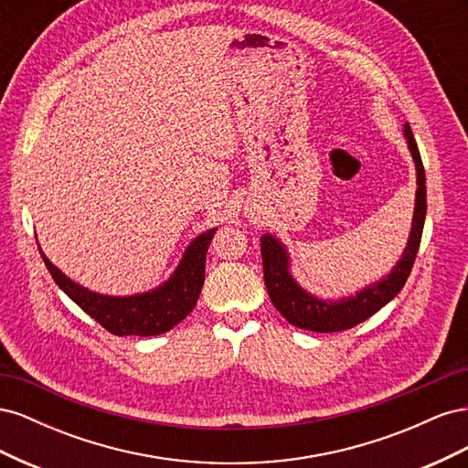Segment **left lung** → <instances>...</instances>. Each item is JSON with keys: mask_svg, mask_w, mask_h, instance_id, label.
Returning <instances> with one entry per match:
<instances>
[{"mask_svg": "<svg viewBox=\"0 0 468 468\" xmlns=\"http://www.w3.org/2000/svg\"><path fill=\"white\" fill-rule=\"evenodd\" d=\"M404 134L408 140V148L412 152V158L418 169V191H416V208H414V222L412 232H410L408 246L402 253V260L396 263L392 273L375 282L373 287H367L356 296L325 303L308 294L292 281L289 273V258L287 251L275 238L263 236L261 238V260H263V277L265 287L271 299L273 306L287 318L289 324L296 328L310 330V332H342L349 330L353 325L371 318L377 310H380L387 303H390L396 294L404 287V282L412 271L416 253L420 250L423 220H426V172H423L421 155L414 140L412 129L406 124Z\"/></svg>", "mask_w": 468, "mask_h": 468, "instance_id": "1", "label": "left lung"}]
</instances>
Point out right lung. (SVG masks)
I'll use <instances>...</instances> for the list:
<instances>
[{"label":"right lung","mask_w":468,"mask_h":468,"mask_svg":"<svg viewBox=\"0 0 468 468\" xmlns=\"http://www.w3.org/2000/svg\"><path fill=\"white\" fill-rule=\"evenodd\" d=\"M215 230L201 234L187 248L174 277L160 289L136 296H103L83 289L56 269L38 248L48 273L69 299L112 335H158L186 318L199 299L205 282V260Z\"/></svg>","instance_id":"add662e5"}]
</instances>
